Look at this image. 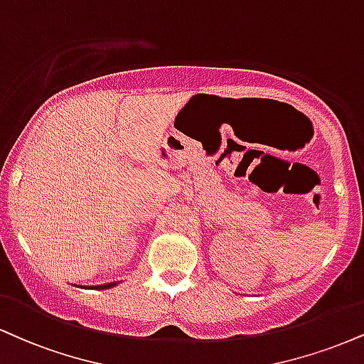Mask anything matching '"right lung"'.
<instances>
[{"label":"right lung","mask_w":364,"mask_h":364,"mask_svg":"<svg viewBox=\"0 0 364 364\" xmlns=\"http://www.w3.org/2000/svg\"><path fill=\"white\" fill-rule=\"evenodd\" d=\"M115 284H118L117 282H112V283H105V284H96V287H85V288H96V290H107V288H112L115 287ZM77 287V284H76Z\"/></svg>","instance_id":"right-lung-1"}]
</instances>
